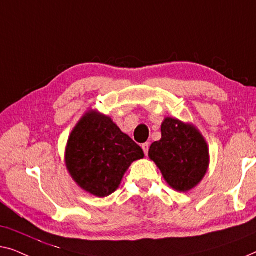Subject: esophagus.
<instances>
[{"label":"esophagus","instance_id":"obj_1","mask_svg":"<svg viewBox=\"0 0 256 256\" xmlns=\"http://www.w3.org/2000/svg\"><path fill=\"white\" fill-rule=\"evenodd\" d=\"M142 150H144V153H145V156H147V154H148V150H150V144H148V142L142 144Z\"/></svg>","mask_w":256,"mask_h":256}]
</instances>
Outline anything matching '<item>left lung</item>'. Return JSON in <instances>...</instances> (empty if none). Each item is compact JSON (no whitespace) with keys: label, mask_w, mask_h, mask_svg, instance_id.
I'll return each instance as SVG.
<instances>
[{"label":"left lung","mask_w":256,"mask_h":256,"mask_svg":"<svg viewBox=\"0 0 256 256\" xmlns=\"http://www.w3.org/2000/svg\"><path fill=\"white\" fill-rule=\"evenodd\" d=\"M161 139L150 147L148 156L160 169L169 186L188 192L200 183L210 164L206 140L194 124L166 117Z\"/></svg>","instance_id":"1"}]
</instances>
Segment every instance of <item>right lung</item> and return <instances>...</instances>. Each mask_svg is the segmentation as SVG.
I'll use <instances>...</instances> for the list:
<instances>
[{
  "mask_svg": "<svg viewBox=\"0 0 256 256\" xmlns=\"http://www.w3.org/2000/svg\"><path fill=\"white\" fill-rule=\"evenodd\" d=\"M144 156L140 146L122 132L111 117L90 109L70 132L64 164L82 190L106 197L120 188L131 164Z\"/></svg>",
  "mask_w": 256,
  "mask_h": 256,
  "instance_id": "obj_1",
  "label": "right lung"
}]
</instances>
